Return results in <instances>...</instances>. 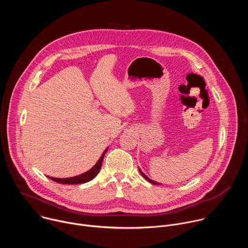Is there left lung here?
Returning <instances> with one entry per match:
<instances>
[{"mask_svg": "<svg viewBox=\"0 0 248 248\" xmlns=\"http://www.w3.org/2000/svg\"><path fill=\"white\" fill-rule=\"evenodd\" d=\"M139 171H140V173H141V174H142V176H143V178H144V179H145V180H146V181H148V182H149V183H151V184H153V185H159V184H158V183H156V182H154V181H152V180H150V179H149V178H148V176H146V175H145V174H144V173H143V172H142V171H141V170H139Z\"/></svg>", "mask_w": 248, "mask_h": 248, "instance_id": "obj_1", "label": "left lung"}]
</instances>
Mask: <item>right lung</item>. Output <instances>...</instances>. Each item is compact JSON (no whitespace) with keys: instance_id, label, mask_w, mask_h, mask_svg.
I'll return each mask as SVG.
<instances>
[{"instance_id":"add662e5","label":"right lung","mask_w":248,"mask_h":248,"mask_svg":"<svg viewBox=\"0 0 248 248\" xmlns=\"http://www.w3.org/2000/svg\"><path fill=\"white\" fill-rule=\"evenodd\" d=\"M108 148L106 149L102 156L100 157V159L98 160V162L95 164V166L90 169L88 171L82 173V174H79V175H76V176H73V178H66V179H57V178H52V176H48L49 179H51L52 181L56 182V183H59V184H63V185H78V184H85L89 181H91L92 179H94L95 176L98 174L100 169H101V166H102V162H103V159H104V156L106 154V152H107Z\"/></svg>"}]
</instances>
